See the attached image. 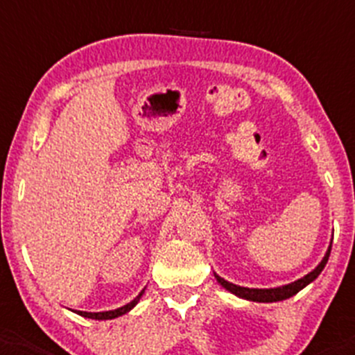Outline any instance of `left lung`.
<instances>
[{"label": "left lung", "instance_id": "obj_1", "mask_svg": "<svg viewBox=\"0 0 355 355\" xmlns=\"http://www.w3.org/2000/svg\"><path fill=\"white\" fill-rule=\"evenodd\" d=\"M329 254H331V248H327L326 256H324V259L320 261L319 266H317L313 271H310L308 275H304L303 278H300V280H296V282H293V284H287V286L275 287V289H248V287L234 286V284L227 282V280L220 278L218 275H215V278H217V282L220 284L224 289H227L230 293L236 294V296L243 297V300L259 301V303H273V301H282V300H287V297L294 296V294L300 293L301 289H304L308 284L313 282V280H315V278L320 275V271L324 270V266H326L327 259H329Z\"/></svg>", "mask_w": 355, "mask_h": 355}]
</instances>
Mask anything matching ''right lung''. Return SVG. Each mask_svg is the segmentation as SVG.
<instances>
[{
	"label": "right lung",
	"instance_id": "add662e5",
	"mask_svg": "<svg viewBox=\"0 0 355 355\" xmlns=\"http://www.w3.org/2000/svg\"><path fill=\"white\" fill-rule=\"evenodd\" d=\"M144 293H145V291H141V293L138 294V296L135 297V300H132L131 303L124 304V306L117 308V310H110V312H98V313H92V312H78V315L87 317V319H96V320H108V319H115V317H121V315H124V313H128L129 310H131V308L135 306V304H137L138 301H140L141 294H144Z\"/></svg>",
	"mask_w": 355,
	"mask_h": 355
}]
</instances>
